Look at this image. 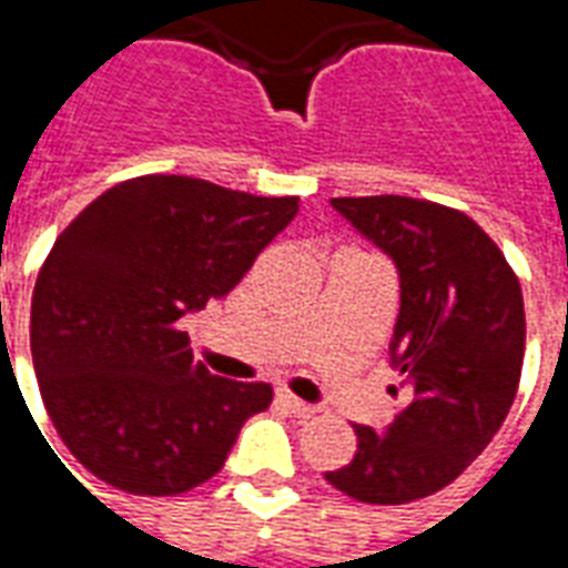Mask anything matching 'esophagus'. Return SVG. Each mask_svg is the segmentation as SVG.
<instances>
[{"label":"esophagus","instance_id":"esophagus-1","mask_svg":"<svg viewBox=\"0 0 568 568\" xmlns=\"http://www.w3.org/2000/svg\"><path fill=\"white\" fill-rule=\"evenodd\" d=\"M280 405H283L288 414H295V417L301 419L316 417V410H320L316 405H307V402H301V398H295L292 393H280Z\"/></svg>","mask_w":568,"mask_h":568}]
</instances>
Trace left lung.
Segmentation results:
<instances>
[{"instance_id": "1", "label": "left lung", "mask_w": 568, "mask_h": 568, "mask_svg": "<svg viewBox=\"0 0 568 568\" xmlns=\"http://www.w3.org/2000/svg\"><path fill=\"white\" fill-rule=\"evenodd\" d=\"M332 206L395 264L389 365L405 377V402L383 432L356 426V456L325 480L358 501L405 505L463 475L508 417L524 368V295L465 212L398 194Z\"/></svg>"}]
</instances>
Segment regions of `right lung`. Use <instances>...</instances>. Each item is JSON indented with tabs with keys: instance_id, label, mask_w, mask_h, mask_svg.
<instances>
[{
	"instance_id": "1",
	"label": "right lung",
	"mask_w": 568,
	"mask_h": 568,
	"mask_svg": "<svg viewBox=\"0 0 568 568\" xmlns=\"http://www.w3.org/2000/svg\"><path fill=\"white\" fill-rule=\"evenodd\" d=\"M297 215L191 175L109 187L63 234L32 292L30 346L44 407L91 475L136 496L210 480L267 383L215 377L179 320L222 301Z\"/></svg>"
}]
</instances>
